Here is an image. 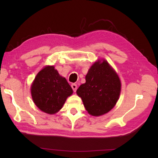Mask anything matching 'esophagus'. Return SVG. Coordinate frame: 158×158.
<instances>
[{
  "label": "esophagus",
  "instance_id": "34e87169",
  "mask_svg": "<svg viewBox=\"0 0 158 158\" xmlns=\"http://www.w3.org/2000/svg\"><path fill=\"white\" fill-rule=\"evenodd\" d=\"M71 87H72V89H73V91L74 92H76V90L77 89V85L75 84H73L71 85Z\"/></svg>",
  "mask_w": 158,
  "mask_h": 158
}]
</instances>
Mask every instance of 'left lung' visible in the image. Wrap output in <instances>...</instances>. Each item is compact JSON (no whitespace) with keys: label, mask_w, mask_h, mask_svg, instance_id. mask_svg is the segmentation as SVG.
Listing matches in <instances>:
<instances>
[{"label":"left lung","mask_w":158,"mask_h":158,"mask_svg":"<svg viewBox=\"0 0 158 158\" xmlns=\"http://www.w3.org/2000/svg\"><path fill=\"white\" fill-rule=\"evenodd\" d=\"M121 81L106 60L96 62L85 76L77 93L88 112L98 116L107 113L116 105L121 93Z\"/></svg>","instance_id":"obj_1"}]
</instances>
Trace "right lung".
Returning <instances> with one entry per match:
<instances>
[{
    "label": "right lung",
    "instance_id": "obj_1",
    "mask_svg": "<svg viewBox=\"0 0 158 158\" xmlns=\"http://www.w3.org/2000/svg\"><path fill=\"white\" fill-rule=\"evenodd\" d=\"M73 90L53 66H47L37 74L31 86L35 105L45 113L53 114L62 108Z\"/></svg>",
    "mask_w": 158,
    "mask_h": 158
}]
</instances>
